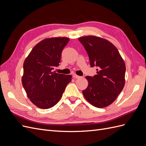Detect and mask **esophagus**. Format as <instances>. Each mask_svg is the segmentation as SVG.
Listing matches in <instances>:
<instances>
[{
    "instance_id": "esophagus-1",
    "label": "esophagus",
    "mask_w": 146,
    "mask_h": 146,
    "mask_svg": "<svg viewBox=\"0 0 146 146\" xmlns=\"http://www.w3.org/2000/svg\"><path fill=\"white\" fill-rule=\"evenodd\" d=\"M73 77H74L75 78H81V77H80V76H77V74H73Z\"/></svg>"
}]
</instances>
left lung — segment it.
I'll return each instance as SVG.
<instances>
[{"mask_svg":"<svg viewBox=\"0 0 146 146\" xmlns=\"http://www.w3.org/2000/svg\"><path fill=\"white\" fill-rule=\"evenodd\" d=\"M78 40L88 53L91 67H98L94 77H85L88 85L83 94L94 107H107L116 100L125 85L124 61L117 48L107 39L86 36Z\"/></svg>","mask_w":146,"mask_h":146,"instance_id":"1","label":"left lung"}]
</instances>
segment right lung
Listing matches in <instances>:
<instances>
[{"label":"right lung","mask_w":146,"mask_h":146,"mask_svg":"<svg viewBox=\"0 0 146 146\" xmlns=\"http://www.w3.org/2000/svg\"><path fill=\"white\" fill-rule=\"evenodd\" d=\"M68 38H46L31 50L24 63L22 83L30 101L42 109L52 108L58 102L71 75L53 72L61 61V52Z\"/></svg>","instance_id":"right-lung-1"}]
</instances>
